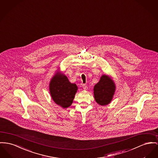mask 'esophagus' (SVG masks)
<instances>
[{
  "label": "esophagus",
  "mask_w": 158,
  "mask_h": 158,
  "mask_svg": "<svg viewBox=\"0 0 158 158\" xmlns=\"http://www.w3.org/2000/svg\"><path fill=\"white\" fill-rule=\"evenodd\" d=\"M83 89L85 90H87V89H88L87 86L85 84H83Z\"/></svg>",
  "instance_id": "1"
}]
</instances>
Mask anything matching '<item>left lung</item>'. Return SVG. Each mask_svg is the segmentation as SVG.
<instances>
[{"mask_svg": "<svg viewBox=\"0 0 158 158\" xmlns=\"http://www.w3.org/2000/svg\"><path fill=\"white\" fill-rule=\"evenodd\" d=\"M116 84L113 80L106 74H103L94 88L96 102L99 105H108L111 102L116 92Z\"/></svg>", "mask_w": 158, "mask_h": 158, "instance_id": "obj_1", "label": "left lung"}]
</instances>
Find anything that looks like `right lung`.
Segmentation results:
<instances>
[{"instance_id": "obj_1", "label": "right lung", "mask_w": 158, "mask_h": 158, "mask_svg": "<svg viewBox=\"0 0 158 158\" xmlns=\"http://www.w3.org/2000/svg\"><path fill=\"white\" fill-rule=\"evenodd\" d=\"M49 90L53 101L63 108H67L72 105L78 87L70 83L64 74L58 71L50 80Z\"/></svg>"}]
</instances>
